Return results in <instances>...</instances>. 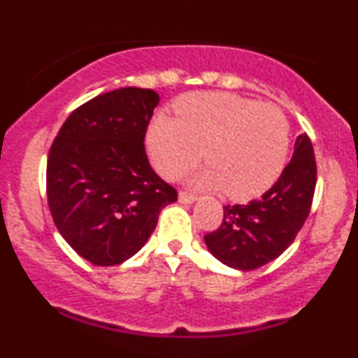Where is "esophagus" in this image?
<instances>
[{
  "instance_id": "34e87169",
  "label": "esophagus",
  "mask_w": 358,
  "mask_h": 358,
  "mask_svg": "<svg viewBox=\"0 0 358 358\" xmlns=\"http://www.w3.org/2000/svg\"><path fill=\"white\" fill-rule=\"evenodd\" d=\"M178 199H180V202L182 203H193L196 200V195H193V193H190V192H180L178 193Z\"/></svg>"
}]
</instances>
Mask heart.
Masks as SVG:
<instances>
[{
    "mask_svg": "<svg viewBox=\"0 0 358 358\" xmlns=\"http://www.w3.org/2000/svg\"><path fill=\"white\" fill-rule=\"evenodd\" d=\"M176 117L158 114L146 129V150L156 170L175 178L200 158L210 165L190 176L203 190H225L236 200L266 192L285 168L289 124L274 104L229 92L187 94Z\"/></svg>",
    "mask_w": 358,
    "mask_h": 358,
    "instance_id": "1",
    "label": "heart"
}]
</instances>
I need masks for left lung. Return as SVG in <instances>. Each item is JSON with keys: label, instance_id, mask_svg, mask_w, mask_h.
I'll return each mask as SVG.
<instances>
[{"label": "left lung", "instance_id": "1", "mask_svg": "<svg viewBox=\"0 0 358 358\" xmlns=\"http://www.w3.org/2000/svg\"><path fill=\"white\" fill-rule=\"evenodd\" d=\"M315 185L313 145L306 134H299L291 162L261 199L248 205H225L220 227L203 237L207 249L225 266L239 271L274 261L301 231Z\"/></svg>", "mask_w": 358, "mask_h": 358}]
</instances>
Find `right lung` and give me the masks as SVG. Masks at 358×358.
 <instances>
[{"mask_svg": "<svg viewBox=\"0 0 358 358\" xmlns=\"http://www.w3.org/2000/svg\"><path fill=\"white\" fill-rule=\"evenodd\" d=\"M159 96L122 87L77 108L47 162L48 207L67 244L94 266L133 257L178 193L151 168L145 134Z\"/></svg>", "mask_w": 358, "mask_h": 358, "instance_id": "add662e5", "label": "right lung"}]
</instances>
